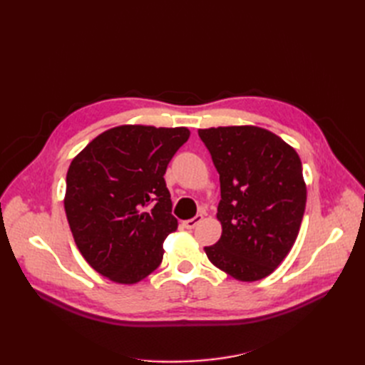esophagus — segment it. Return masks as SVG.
I'll return each mask as SVG.
<instances>
[{
  "label": "esophagus",
  "mask_w": 365,
  "mask_h": 365,
  "mask_svg": "<svg viewBox=\"0 0 365 365\" xmlns=\"http://www.w3.org/2000/svg\"><path fill=\"white\" fill-rule=\"evenodd\" d=\"M202 220V215H196L195 217H192V219H187V220H184L182 222V225L187 228V230H193L197 224H200Z\"/></svg>",
  "instance_id": "esophagus-1"
}]
</instances>
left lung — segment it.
Wrapping results in <instances>:
<instances>
[{
  "label": "left lung",
  "instance_id": "1",
  "mask_svg": "<svg viewBox=\"0 0 365 365\" xmlns=\"http://www.w3.org/2000/svg\"><path fill=\"white\" fill-rule=\"evenodd\" d=\"M220 181V239L208 260L240 282L269 275L288 256L306 207L302 161L279 135L257 126L197 130Z\"/></svg>",
  "mask_w": 365,
  "mask_h": 365
}]
</instances>
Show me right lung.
Instances as JSON below:
<instances>
[{
	"mask_svg": "<svg viewBox=\"0 0 365 365\" xmlns=\"http://www.w3.org/2000/svg\"><path fill=\"white\" fill-rule=\"evenodd\" d=\"M189 137L187 128L123 125L73 158L65 213L83 259L106 279L134 284L160 267L178 228L164 173Z\"/></svg>",
	"mask_w": 365,
	"mask_h": 365,
	"instance_id": "right-lung-1",
	"label": "right lung"
}]
</instances>
